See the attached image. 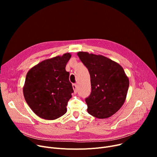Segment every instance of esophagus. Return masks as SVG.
Instances as JSON below:
<instances>
[{"label": "esophagus", "instance_id": "34e87169", "mask_svg": "<svg viewBox=\"0 0 157 157\" xmlns=\"http://www.w3.org/2000/svg\"><path fill=\"white\" fill-rule=\"evenodd\" d=\"M72 88L74 89V92L76 93L77 92V85L76 84H73L72 85Z\"/></svg>", "mask_w": 157, "mask_h": 157}]
</instances>
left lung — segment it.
Segmentation results:
<instances>
[{
    "mask_svg": "<svg viewBox=\"0 0 157 157\" xmlns=\"http://www.w3.org/2000/svg\"><path fill=\"white\" fill-rule=\"evenodd\" d=\"M77 55L90 75L92 92L85 99L88 113L99 119L111 117L125 101L128 78L119 63L103 55L83 52Z\"/></svg>",
    "mask_w": 157,
    "mask_h": 157,
    "instance_id": "8db88e82",
    "label": "left lung"
}]
</instances>
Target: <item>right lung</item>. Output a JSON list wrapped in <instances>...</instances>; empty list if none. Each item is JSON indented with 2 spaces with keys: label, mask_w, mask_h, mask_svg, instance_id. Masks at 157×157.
Wrapping results in <instances>:
<instances>
[{
  "label": "right lung",
  "mask_w": 157,
  "mask_h": 157,
  "mask_svg": "<svg viewBox=\"0 0 157 157\" xmlns=\"http://www.w3.org/2000/svg\"><path fill=\"white\" fill-rule=\"evenodd\" d=\"M70 53L43 60L27 72L23 95L30 109L41 118L53 120L67 112L73 88L65 70Z\"/></svg>",
  "instance_id": "obj_1"
}]
</instances>
